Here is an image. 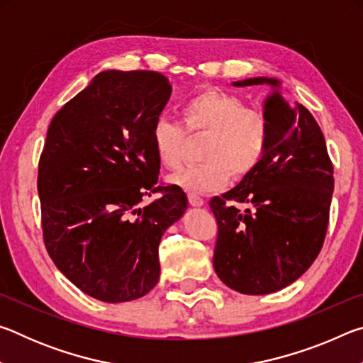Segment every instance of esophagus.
<instances>
[{
	"instance_id": "34e87169",
	"label": "esophagus",
	"mask_w": 363,
	"mask_h": 363,
	"mask_svg": "<svg viewBox=\"0 0 363 363\" xmlns=\"http://www.w3.org/2000/svg\"><path fill=\"white\" fill-rule=\"evenodd\" d=\"M189 203L192 205V206H203L205 200L201 199V196L195 195V194H189Z\"/></svg>"
}]
</instances>
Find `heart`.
Returning a JSON list of instances; mask_svg holds the SVG:
<instances>
[{"label":"heart","mask_w":363,"mask_h":363,"mask_svg":"<svg viewBox=\"0 0 363 363\" xmlns=\"http://www.w3.org/2000/svg\"><path fill=\"white\" fill-rule=\"evenodd\" d=\"M182 126L164 116L155 120L150 145L158 163L169 171L182 167L187 135L208 136L201 158L205 163L171 177L190 194L223 189L230 177L242 181L255 173L266 157L270 140L269 115L247 107L240 96L210 88L190 97L179 110Z\"/></svg>","instance_id":"heart-1"}]
</instances>
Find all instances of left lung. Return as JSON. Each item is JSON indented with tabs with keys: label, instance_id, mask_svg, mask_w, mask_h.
I'll use <instances>...</instances> for the list:
<instances>
[{
	"label": "left lung",
	"instance_id": "8db88e82",
	"mask_svg": "<svg viewBox=\"0 0 363 363\" xmlns=\"http://www.w3.org/2000/svg\"><path fill=\"white\" fill-rule=\"evenodd\" d=\"M235 86L270 84L250 78ZM266 157L248 177L210 208L218 223L213 266L224 284L243 294H269L299 279L323 247L333 195V163L320 126L303 104L279 91L267 97ZM237 203L248 204L242 212Z\"/></svg>",
	"mask_w": 363,
	"mask_h": 363
}]
</instances>
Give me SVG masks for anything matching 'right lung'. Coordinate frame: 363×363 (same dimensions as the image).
I'll use <instances>...</instances> for the list:
<instances>
[{
	"mask_svg": "<svg viewBox=\"0 0 363 363\" xmlns=\"http://www.w3.org/2000/svg\"><path fill=\"white\" fill-rule=\"evenodd\" d=\"M169 96L158 72H102L49 125L38 163L43 240L60 272L104 303L138 299L157 285L160 240L187 208L179 187L158 184L150 145Z\"/></svg>",
	"mask_w": 363,
	"mask_h": 363,
	"instance_id": "1",
	"label": "right lung"
}]
</instances>
